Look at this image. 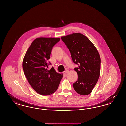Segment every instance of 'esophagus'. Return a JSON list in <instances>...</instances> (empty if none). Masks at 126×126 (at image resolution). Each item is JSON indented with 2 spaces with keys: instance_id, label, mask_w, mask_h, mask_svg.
Segmentation results:
<instances>
[{
  "instance_id": "obj_1",
  "label": "esophagus",
  "mask_w": 126,
  "mask_h": 126,
  "mask_svg": "<svg viewBox=\"0 0 126 126\" xmlns=\"http://www.w3.org/2000/svg\"><path fill=\"white\" fill-rule=\"evenodd\" d=\"M68 72H69V71L68 70H66L64 72V74H67L68 73Z\"/></svg>"
}]
</instances>
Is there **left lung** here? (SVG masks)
Instances as JSON below:
<instances>
[{
	"mask_svg": "<svg viewBox=\"0 0 126 126\" xmlns=\"http://www.w3.org/2000/svg\"><path fill=\"white\" fill-rule=\"evenodd\" d=\"M71 53L73 61L77 65L74 70L77 73V81L73 85L81 95H89L98 80L100 73V55L89 39L81 33H73L61 36Z\"/></svg>",
	"mask_w": 126,
	"mask_h": 126,
	"instance_id": "obj_1",
	"label": "left lung"
}]
</instances>
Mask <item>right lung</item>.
Listing matches in <instances>:
<instances>
[{
  "mask_svg": "<svg viewBox=\"0 0 126 126\" xmlns=\"http://www.w3.org/2000/svg\"><path fill=\"white\" fill-rule=\"evenodd\" d=\"M60 38L39 37L31 43L26 52L22 67L29 84L35 91L43 96L49 95L58 88L63 74L53 67L48 70L52 47Z\"/></svg>",
  "mask_w": 126,
  "mask_h": 126,
  "instance_id": "obj_1",
  "label": "right lung"
}]
</instances>
